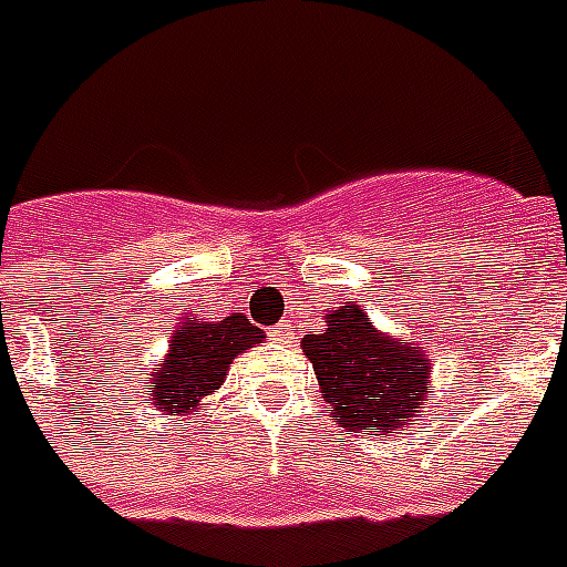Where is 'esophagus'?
Returning <instances> with one entry per match:
<instances>
[{
	"instance_id": "obj_1",
	"label": "esophagus",
	"mask_w": 567,
	"mask_h": 567,
	"mask_svg": "<svg viewBox=\"0 0 567 567\" xmlns=\"http://www.w3.org/2000/svg\"><path fill=\"white\" fill-rule=\"evenodd\" d=\"M275 334H278V340H284V343H292V338H296V334H292V322H289V319H284Z\"/></svg>"
}]
</instances>
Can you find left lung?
Masks as SVG:
<instances>
[{
	"label": "left lung",
	"instance_id": "left-lung-1",
	"mask_svg": "<svg viewBox=\"0 0 567 567\" xmlns=\"http://www.w3.org/2000/svg\"><path fill=\"white\" fill-rule=\"evenodd\" d=\"M301 352L313 364L331 419L352 433L389 436L427 406V349L377 329L355 301L326 310V331L305 334Z\"/></svg>",
	"mask_w": 567,
	"mask_h": 567
}]
</instances>
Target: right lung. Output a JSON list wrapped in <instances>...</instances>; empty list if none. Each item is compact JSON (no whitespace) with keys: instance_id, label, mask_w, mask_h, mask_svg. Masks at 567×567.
<instances>
[{"instance_id":"right-lung-1","label":"right lung","mask_w":567,"mask_h":567,"mask_svg":"<svg viewBox=\"0 0 567 567\" xmlns=\"http://www.w3.org/2000/svg\"><path fill=\"white\" fill-rule=\"evenodd\" d=\"M262 329L241 313L218 322L197 317V310L182 317L169 334L167 355L148 370L152 406L164 415H199L206 400L227 380L233 359L262 343Z\"/></svg>"}]
</instances>
